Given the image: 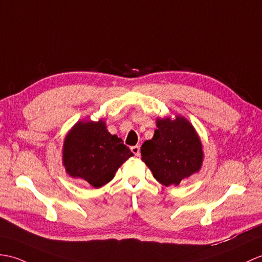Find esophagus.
Listing matches in <instances>:
<instances>
[{
  "mask_svg": "<svg viewBox=\"0 0 262 262\" xmlns=\"http://www.w3.org/2000/svg\"><path fill=\"white\" fill-rule=\"evenodd\" d=\"M132 149V151H133V154L135 155V156H139L141 155V148H139V146H133V147L130 148Z\"/></svg>",
  "mask_w": 262,
  "mask_h": 262,
  "instance_id": "34e87169",
  "label": "esophagus"
}]
</instances>
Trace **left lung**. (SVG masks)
Wrapping results in <instances>:
<instances>
[{
  "mask_svg": "<svg viewBox=\"0 0 262 262\" xmlns=\"http://www.w3.org/2000/svg\"><path fill=\"white\" fill-rule=\"evenodd\" d=\"M156 126L153 138L142 145V161L161 184L176 186L200 171L202 143L190 121L179 115L157 118Z\"/></svg>",
  "mask_w": 262,
  "mask_h": 262,
  "instance_id": "obj_1",
  "label": "left lung"
}]
</instances>
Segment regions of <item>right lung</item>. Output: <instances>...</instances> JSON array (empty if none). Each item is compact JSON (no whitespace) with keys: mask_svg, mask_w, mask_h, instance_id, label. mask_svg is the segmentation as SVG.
I'll list each match as a JSON object with an SVG mask.
<instances>
[{"mask_svg":"<svg viewBox=\"0 0 262 262\" xmlns=\"http://www.w3.org/2000/svg\"><path fill=\"white\" fill-rule=\"evenodd\" d=\"M133 156L121 138L107 130L106 123L78 121L63 142L62 163L71 178L98 188L111 182L125 161Z\"/></svg>","mask_w":262,"mask_h":262,"instance_id":"right-lung-1","label":"right lung"}]
</instances>
